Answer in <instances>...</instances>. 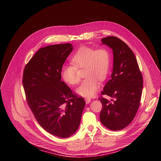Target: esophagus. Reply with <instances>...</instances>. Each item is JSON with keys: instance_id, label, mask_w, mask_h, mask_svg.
I'll use <instances>...</instances> for the list:
<instances>
[{"instance_id": "esophagus-1", "label": "esophagus", "mask_w": 161, "mask_h": 161, "mask_svg": "<svg viewBox=\"0 0 161 161\" xmlns=\"http://www.w3.org/2000/svg\"><path fill=\"white\" fill-rule=\"evenodd\" d=\"M85 101H86V103H87V104H88V103H91V98H85Z\"/></svg>"}]
</instances>
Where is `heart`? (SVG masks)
I'll return each instance as SVG.
<instances>
[{
	"mask_svg": "<svg viewBox=\"0 0 161 161\" xmlns=\"http://www.w3.org/2000/svg\"><path fill=\"white\" fill-rule=\"evenodd\" d=\"M72 63L61 69V76L70 85L79 83L77 69L85 68L86 77L77 89V93L84 97H92L100 88V81L104 80L111 64L110 51L104 47L95 49L89 47H80L72 58Z\"/></svg>",
	"mask_w": 161,
	"mask_h": 161,
	"instance_id": "obj_1",
	"label": "heart"
}]
</instances>
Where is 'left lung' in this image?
Instances as JSON below:
<instances>
[{"label": "left lung", "instance_id": "left-lung-1", "mask_svg": "<svg viewBox=\"0 0 161 161\" xmlns=\"http://www.w3.org/2000/svg\"><path fill=\"white\" fill-rule=\"evenodd\" d=\"M113 51L114 65L110 79L102 95L114 99L98 100L102 103L101 123L108 129L118 131L126 127L137 113L142 93L143 80L136 57L125 43L115 36L102 39Z\"/></svg>", "mask_w": 161, "mask_h": 161}]
</instances>
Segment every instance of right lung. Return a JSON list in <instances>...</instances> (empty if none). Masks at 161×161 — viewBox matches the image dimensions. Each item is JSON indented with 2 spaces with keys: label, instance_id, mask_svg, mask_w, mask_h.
Wrapping results in <instances>:
<instances>
[{
  "label": "right lung",
  "instance_id": "right-lung-1",
  "mask_svg": "<svg viewBox=\"0 0 161 161\" xmlns=\"http://www.w3.org/2000/svg\"><path fill=\"white\" fill-rule=\"evenodd\" d=\"M72 49L70 43L42 47L23 71L28 106L42 127L59 138L77 131L86 105L84 98L61 81V69Z\"/></svg>",
  "mask_w": 161,
  "mask_h": 161
}]
</instances>
